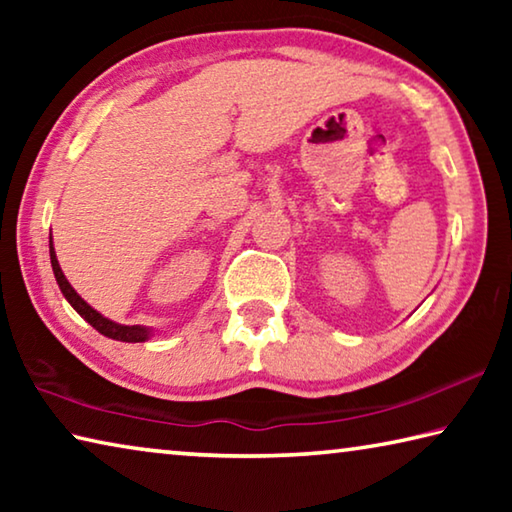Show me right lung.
Segmentation results:
<instances>
[{
  "mask_svg": "<svg viewBox=\"0 0 512 512\" xmlns=\"http://www.w3.org/2000/svg\"><path fill=\"white\" fill-rule=\"evenodd\" d=\"M49 257H51V268H54V275H56V282L60 291H63V296L67 298L69 305H72L79 314L88 320V323L101 332L103 336H108V339H115V341H124V343H142L151 336V329L144 327V325H119V323H112L106 316H101L97 309H92L88 302H85L79 293L74 291L72 284L67 282V277L60 271V264L56 259V250L54 244H51L49 239Z\"/></svg>",
  "mask_w": 512,
  "mask_h": 512,
  "instance_id": "right-lung-1",
  "label": "right lung"
}]
</instances>
